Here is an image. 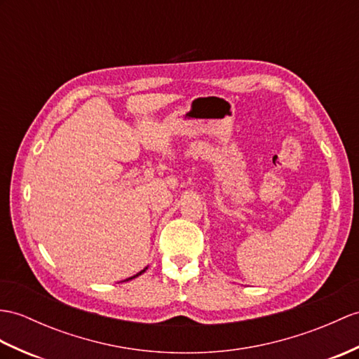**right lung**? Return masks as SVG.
Masks as SVG:
<instances>
[{
    "instance_id": "right-lung-1",
    "label": "right lung",
    "mask_w": 359,
    "mask_h": 359,
    "mask_svg": "<svg viewBox=\"0 0 359 359\" xmlns=\"http://www.w3.org/2000/svg\"><path fill=\"white\" fill-rule=\"evenodd\" d=\"M145 269H147V268H145ZM145 269H144V271H140V272H137L136 275H133V277H130V278H127V280H123V281H128V280H133V278H136V277H139V275H140V273H144V272H145Z\"/></svg>"
}]
</instances>
